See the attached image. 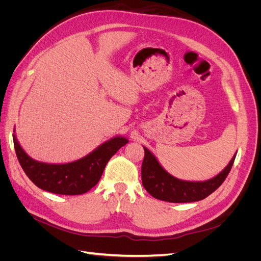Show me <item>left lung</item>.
<instances>
[{"label":"left lung","mask_w":261,"mask_h":261,"mask_svg":"<svg viewBox=\"0 0 261 261\" xmlns=\"http://www.w3.org/2000/svg\"><path fill=\"white\" fill-rule=\"evenodd\" d=\"M145 158L141 165V180L146 191L154 198L168 202H193L202 200L221 186L230 173L235 155L227 167L206 181L181 180L165 171L155 156L145 148Z\"/></svg>","instance_id":"obj_1"}]
</instances>
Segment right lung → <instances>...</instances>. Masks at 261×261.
<instances>
[{
  "mask_svg": "<svg viewBox=\"0 0 261 261\" xmlns=\"http://www.w3.org/2000/svg\"><path fill=\"white\" fill-rule=\"evenodd\" d=\"M14 148L23 172L39 188L59 195H82L97 185L109 160L117 150L128 143L123 137H114L102 144L81 160L66 164L38 162L23 151L13 135Z\"/></svg>",
  "mask_w": 261,
  "mask_h": 261,
  "instance_id": "obj_1",
  "label": "right lung"
}]
</instances>
